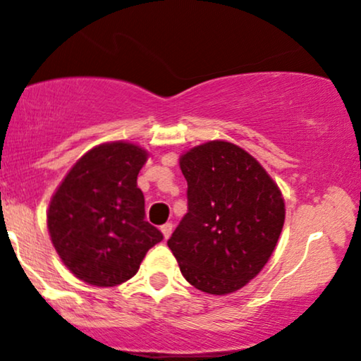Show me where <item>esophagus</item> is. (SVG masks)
<instances>
[{"mask_svg":"<svg viewBox=\"0 0 361 361\" xmlns=\"http://www.w3.org/2000/svg\"><path fill=\"white\" fill-rule=\"evenodd\" d=\"M171 232H173V224H164V225H161V233H163V237L164 238H169V235H171Z\"/></svg>","mask_w":361,"mask_h":361,"instance_id":"34e87169","label":"esophagus"}]
</instances>
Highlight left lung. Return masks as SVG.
<instances>
[{
	"mask_svg": "<svg viewBox=\"0 0 361 361\" xmlns=\"http://www.w3.org/2000/svg\"><path fill=\"white\" fill-rule=\"evenodd\" d=\"M188 212L168 247L190 284L230 294L254 279L274 252L286 208L279 186L254 156L208 141L180 158Z\"/></svg>",
	"mask_w": 361,
	"mask_h": 361,
	"instance_id": "obj_1",
	"label": "left lung"
}]
</instances>
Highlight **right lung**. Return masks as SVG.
<instances>
[{
	"instance_id": "obj_1",
	"label": "right lung",
	"mask_w": 361,
	"mask_h": 361,
	"mask_svg": "<svg viewBox=\"0 0 361 361\" xmlns=\"http://www.w3.org/2000/svg\"><path fill=\"white\" fill-rule=\"evenodd\" d=\"M147 151L133 142H104L73 164L50 200L51 244L73 276L112 288L136 274L163 233L145 220L137 175Z\"/></svg>"
}]
</instances>
